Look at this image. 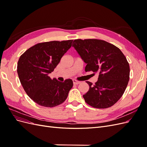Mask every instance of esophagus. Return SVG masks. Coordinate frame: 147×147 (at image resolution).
<instances>
[{
    "mask_svg": "<svg viewBox=\"0 0 147 147\" xmlns=\"http://www.w3.org/2000/svg\"><path fill=\"white\" fill-rule=\"evenodd\" d=\"M73 83H74V84H78L80 83V82L77 81V80H73Z\"/></svg>",
    "mask_w": 147,
    "mask_h": 147,
    "instance_id": "obj_1",
    "label": "esophagus"
}]
</instances>
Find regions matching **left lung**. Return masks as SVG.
I'll use <instances>...</instances> for the list:
<instances>
[{
  "instance_id": "left-lung-1",
  "label": "left lung",
  "mask_w": 147,
  "mask_h": 147,
  "mask_svg": "<svg viewBox=\"0 0 147 147\" xmlns=\"http://www.w3.org/2000/svg\"><path fill=\"white\" fill-rule=\"evenodd\" d=\"M86 64V72L98 73V80L90 82L88 91L83 96L92 107L105 109L121 97L129 80L130 68L119 49L107 42L97 39H77L72 44Z\"/></svg>"
}]
</instances>
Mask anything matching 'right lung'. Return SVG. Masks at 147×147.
<instances>
[{"label": "right lung", "instance_id": "1", "mask_svg": "<svg viewBox=\"0 0 147 147\" xmlns=\"http://www.w3.org/2000/svg\"><path fill=\"white\" fill-rule=\"evenodd\" d=\"M73 40L39 43L22 55L17 72L26 94L35 103L53 107L64 102L73 86L71 79L64 82L51 79V73L72 46Z\"/></svg>", "mask_w": 147, "mask_h": 147}]
</instances>
